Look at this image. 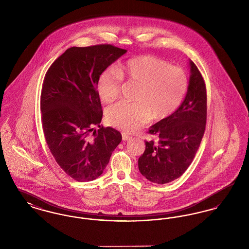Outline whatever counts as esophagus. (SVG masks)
<instances>
[{
	"instance_id": "1",
	"label": "esophagus",
	"mask_w": 249,
	"mask_h": 249,
	"mask_svg": "<svg viewBox=\"0 0 249 249\" xmlns=\"http://www.w3.org/2000/svg\"><path fill=\"white\" fill-rule=\"evenodd\" d=\"M122 139H123V141H129L131 139V137L127 135V134H125V133H122Z\"/></svg>"
}]
</instances>
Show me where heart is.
I'll list each match as a JSON object with an SVG mask.
<instances>
[{"instance_id": "1", "label": "heart", "mask_w": 249, "mask_h": 249, "mask_svg": "<svg viewBox=\"0 0 249 249\" xmlns=\"http://www.w3.org/2000/svg\"><path fill=\"white\" fill-rule=\"evenodd\" d=\"M121 79L138 85L133 105L119 103L108 108L107 122L126 132H133L150 118L161 120L181 105L188 90L184 71L151 55L133 57L119 64L116 71L106 70L98 78L97 89L105 103L115 101Z\"/></svg>"}]
</instances>
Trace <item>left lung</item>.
I'll use <instances>...</instances> for the list:
<instances>
[{"label": "left lung", "instance_id": "8db88e82", "mask_svg": "<svg viewBox=\"0 0 249 249\" xmlns=\"http://www.w3.org/2000/svg\"><path fill=\"white\" fill-rule=\"evenodd\" d=\"M190 78L187 94L171 116L149 128L159 141H144L145 150L138 160L139 171L156 184L180 178L192 162L200 146L206 124L207 98L201 72L189 59Z\"/></svg>", "mask_w": 249, "mask_h": 249}]
</instances>
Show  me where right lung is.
<instances>
[{"label":"right lung","mask_w":249,"mask_h":249,"mask_svg":"<svg viewBox=\"0 0 249 249\" xmlns=\"http://www.w3.org/2000/svg\"><path fill=\"white\" fill-rule=\"evenodd\" d=\"M126 52L111 45L72 47L46 73L41 93L45 138L57 163L78 182L99 178L121 142L119 130L100 125L103 111L97 82ZM94 125L100 129L95 130Z\"/></svg>","instance_id":"1"}]
</instances>
